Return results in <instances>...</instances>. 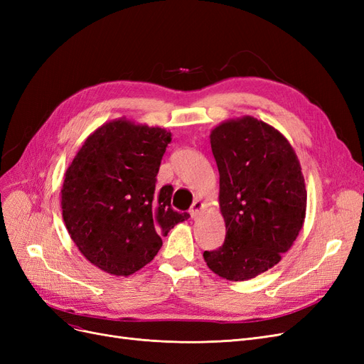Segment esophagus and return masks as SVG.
<instances>
[{"mask_svg":"<svg viewBox=\"0 0 364 364\" xmlns=\"http://www.w3.org/2000/svg\"><path fill=\"white\" fill-rule=\"evenodd\" d=\"M202 208H203V203L200 202V200H194V203L191 205V208H190V214H191V217L193 218H196L197 215H199V213L202 211Z\"/></svg>","mask_w":364,"mask_h":364,"instance_id":"34e87169","label":"esophagus"}]
</instances>
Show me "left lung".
<instances>
[{"label": "left lung", "mask_w": 364, "mask_h": 364, "mask_svg": "<svg viewBox=\"0 0 364 364\" xmlns=\"http://www.w3.org/2000/svg\"><path fill=\"white\" fill-rule=\"evenodd\" d=\"M211 149L226 237L203 258L218 277L247 281L278 264L299 235L306 209L301 165L289 141L253 117L217 126Z\"/></svg>", "instance_id": "left-lung-1"}]
</instances>
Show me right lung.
Masks as SVG:
<instances>
[{"label": "right lung", "instance_id": "obj_1", "mask_svg": "<svg viewBox=\"0 0 364 364\" xmlns=\"http://www.w3.org/2000/svg\"><path fill=\"white\" fill-rule=\"evenodd\" d=\"M171 134L117 119L98 127L65 173L62 215L94 266L117 277L156 257L162 238L190 217L171 208L173 186H156Z\"/></svg>", "mask_w": 364, "mask_h": 364}]
</instances>
